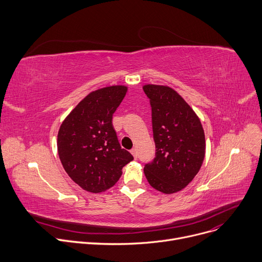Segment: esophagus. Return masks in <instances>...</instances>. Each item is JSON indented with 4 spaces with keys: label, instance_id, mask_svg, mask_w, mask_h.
Here are the masks:
<instances>
[{
    "label": "esophagus",
    "instance_id": "34e87169",
    "mask_svg": "<svg viewBox=\"0 0 262 262\" xmlns=\"http://www.w3.org/2000/svg\"><path fill=\"white\" fill-rule=\"evenodd\" d=\"M130 154L134 156L135 159H137V149H136V148H133V149L130 150Z\"/></svg>",
    "mask_w": 262,
    "mask_h": 262
}]
</instances>
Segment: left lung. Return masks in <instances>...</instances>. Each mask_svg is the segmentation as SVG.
Instances as JSON below:
<instances>
[{"instance_id": "obj_1", "label": "left lung", "mask_w": 262, "mask_h": 262, "mask_svg": "<svg viewBox=\"0 0 262 262\" xmlns=\"http://www.w3.org/2000/svg\"><path fill=\"white\" fill-rule=\"evenodd\" d=\"M150 101L156 157L144 166L155 189L173 194L197 175L205 157V136L199 117L171 87L145 84Z\"/></svg>"}]
</instances>
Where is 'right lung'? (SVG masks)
Returning <instances> with one entry per match:
<instances>
[{"mask_svg": "<svg viewBox=\"0 0 262 262\" xmlns=\"http://www.w3.org/2000/svg\"><path fill=\"white\" fill-rule=\"evenodd\" d=\"M127 90L125 85H113L90 93L60 126L57 146L61 163L71 179L90 193L114 186L123 166L134 160L121 148L112 122Z\"/></svg>", "mask_w": 262, "mask_h": 262, "instance_id": "add662e5", "label": "right lung"}]
</instances>
